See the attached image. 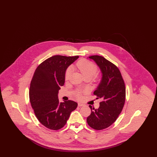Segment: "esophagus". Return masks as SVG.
I'll use <instances>...</instances> for the list:
<instances>
[{
  "label": "esophagus",
  "mask_w": 157,
  "mask_h": 157,
  "mask_svg": "<svg viewBox=\"0 0 157 157\" xmlns=\"http://www.w3.org/2000/svg\"><path fill=\"white\" fill-rule=\"evenodd\" d=\"M83 105H84V104H83L82 103H80V102L78 103V106H83Z\"/></svg>",
  "instance_id": "obj_1"
}]
</instances>
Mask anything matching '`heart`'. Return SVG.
Instances as JSON below:
<instances>
[{
	"label": "heart",
	"mask_w": 157,
	"mask_h": 157,
	"mask_svg": "<svg viewBox=\"0 0 157 157\" xmlns=\"http://www.w3.org/2000/svg\"><path fill=\"white\" fill-rule=\"evenodd\" d=\"M76 66L79 69L85 78H90V79L97 71V65L94 62L86 59H81L78 60L76 63ZM71 74V67H67L65 72V80L66 81L70 79ZM81 92V91L80 90H78L76 92V96L78 98L80 97Z\"/></svg>",
	"instance_id": "heart-1"
}]
</instances>
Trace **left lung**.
Wrapping results in <instances>:
<instances>
[{"mask_svg":"<svg viewBox=\"0 0 157 157\" xmlns=\"http://www.w3.org/2000/svg\"><path fill=\"white\" fill-rule=\"evenodd\" d=\"M90 58L95 61L102 73L101 82L94 92L102 101L98 109L90 105L91 113L87 118V123L94 129L102 130L115 122L122 111L125 85L119 68L115 64L101 56L93 55Z\"/></svg>","mask_w":157,"mask_h":157,"instance_id":"1","label":"left lung"}]
</instances>
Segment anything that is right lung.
<instances>
[{
  "mask_svg": "<svg viewBox=\"0 0 157 157\" xmlns=\"http://www.w3.org/2000/svg\"><path fill=\"white\" fill-rule=\"evenodd\" d=\"M78 56L55 55L42 62L36 69L30 82L29 100L39 121L52 130L65 126L78 104L68 100L59 102L58 91L65 83V72Z\"/></svg>",
  "mask_w": 157,
  "mask_h": 157,
  "instance_id": "right-lung-1",
  "label": "right lung"
}]
</instances>
